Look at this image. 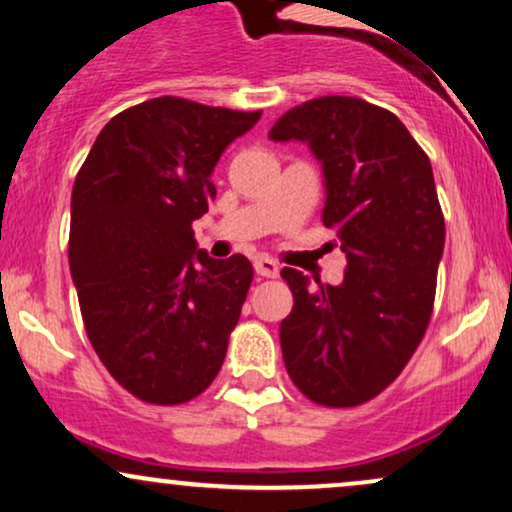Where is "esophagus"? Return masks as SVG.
<instances>
[{"label":"esophagus","instance_id":"esophagus-1","mask_svg":"<svg viewBox=\"0 0 512 512\" xmlns=\"http://www.w3.org/2000/svg\"><path fill=\"white\" fill-rule=\"evenodd\" d=\"M255 272L267 276V279H276L279 276V264L272 257H255Z\"/></svg>","mask_w":512,"mask_h":512}]
</instances>
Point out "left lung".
Segmentation results:
<instances>
[{"label": "left lung", "instance_id": "8db88e82", "mask_svg": "<svg viewBox=\"0 0 512 512\" xmlns=\"http://www.w3.org/2000/svg\"><path fill=\"white\" fill-rule=\"evenodd\" d=\"M269 137L308 142L322 161V223L346 255L339 286L281 269L293 293L279 327L286 370L315 404L358 407L395 383L431 322L445 245L431 161L395 113L354 96L296 105Z\"/></svg>", "mask_w": 512, "mask_h": 512}]
</instances>
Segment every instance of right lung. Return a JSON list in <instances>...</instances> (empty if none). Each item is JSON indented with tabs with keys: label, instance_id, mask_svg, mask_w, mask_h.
<instances>
[{
	"label": "right lung",
	"instance_id": "add662e5",
	"mask_svg": "<svg viewBox=\"0 0 512 512\" xmlns=\"http://www.w3.org/2000/svg\"><path fill=\"white\" fill-rule=\"evenodd\" d=\"M260 115L151 98L117 113L76 173L69 269L88 342L142 402H190L226 358L252 264L197 250L192 221L216 197L223 149Z\"/></svg>",
	"mask_w": 512,
	"mask_h": 512
}]
</instances>
